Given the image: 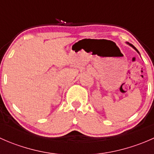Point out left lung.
<instances>
[{
  "label": "left lung",
  "mask_w": 154,
  "mask_h": 154,
  "mask_svg": "<svg viewBox=\"0 0 154 154\" xmlns=\"http://www.w3.org/2000/svg\"><path fill=\"white\" fill-rule=\"evenodd\" d=\"M129 45H130V46H132V47H133V48H134V49H135V50H136V51H137V52H138V53H139V51H137V49H136V48H135V47H134V46H133V45H130V44H129Z\"/></svg>",
  "instance_id": "8db88e82"
}]
</instances>
